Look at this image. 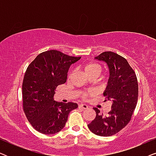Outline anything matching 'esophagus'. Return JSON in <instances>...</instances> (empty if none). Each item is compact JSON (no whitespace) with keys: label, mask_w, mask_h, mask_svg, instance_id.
Wrapping results in <instances>:
<instances>
[{"label":"esophagus","mask_w":156,"mask_h":156,"mask_svg":"<svg viewBox=\"0 0 156 156\" xmlns=\"http://www.w3.org/2000/svg\"><path fill=\"white\" fill-rule=\"evenodd\" d=\"M79 107L82 108H83V109H87V108H89V106H87V104H80V105H79Z\"/></svg>","instance_id":"34e87169"}]
</instances>
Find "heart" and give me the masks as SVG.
Here are the masks:
<instances>
[{"label":"heart","mask_w":156,"mask_h":156,"mask_svg":"<svg viewBox=\"0 0 156 156\" xmlns=\"http://www.w3.org/2000/svg\"><path fill=\"white\" fill-rule=\"evenodd\" d=\"M84 69L85 73H86V74L89 77H90V76H97L98 77V76L99 75L101 71V66L98 63L92 62L85 64ZM74 72H72L69 74V76H71V75ZM94 94L95 92L94 91H89L88 92H82L81 94V97L83 99H87V97L94 95Z\"/></svg>","instance_id":"heart-1"}]
</instances>
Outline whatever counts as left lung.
Masks as SVG:
<instances>
[{"mask_svg": "<svg viewBox=\"0 0 156 156\" xmlns=\"http://www.w3.org/2000/svg\"><path fill=\"white\" fill-rule=\"evenodd\" d=\"M95 59L108 65L109 78L104 96L112 104V110L105 116L97 108H94L96 118L88 124V128L97 136H111L131 121L138 101L137 77L126 59L116 53L104 52Z\"/></svg>", "mask_w": 156, "mask_h": 156, "instance_id": "left-lung-1", "label": "left lung"}]
</instances>
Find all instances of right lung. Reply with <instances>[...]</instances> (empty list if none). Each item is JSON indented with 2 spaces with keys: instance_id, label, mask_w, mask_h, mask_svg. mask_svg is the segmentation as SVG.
<instances>
[{
  "instance_id": "1",
  "label": "right lung",
  "mask_w": 156,
  "mask_h": 156,
  "mask_svg": "<svg viewBox=\"0 0 156 156\" xmlns=\"http://www.w3.org/2000/svg\"><path fill=\"white\" fill-rule=\"evenodd\" d=\"M80 58L52 50L40 53L27 67L22 86L23 111L40 133H58L69 112L78 107L76 103L55 101L54 95L57 87L67 81L70 65Z\"/></svg>"
}]
</instances>
